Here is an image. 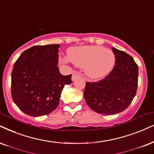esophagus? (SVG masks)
I'll use <instances>...</instances> for the list:
<instances>
[{"instance_id":"34e87169","label":"esophagus","mask_w":154,"mask_h":154,"mask_svg":"<svg viewBox=\"0 0 154 154\" xmlns=\"http://www.w3.org/2000/svg\"><path fill=\"white\" fill-rule=\"evenodd\" d=\"M78 75H79V73L77 72H76V71L74 72L72 75V80H75L76 77H77Z\"/></svg>"}]
</instances>
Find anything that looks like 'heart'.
Returning a JSON list of instances; mask_svg holds the SVG:
<instances>
[{
	"label": "heart",
	"instance_id": "b5f03b06",
	"mask_svg": "<svg viewBox=\"0 0 154 154\" xmlns=\"http://www.w3.org/2000/svg\"><path fill=\"white\" fill-rule=\"evenodd\" d=\"M67 57H62L63 63L68 60L74 65L84 68L87 77L100 79L108 75L115 63V55L112 50L102 46L86 45L70 48L67 50Z\"/></svg>",
	"mask_w": 154,
	"mask_h": 154
}]
</instances>
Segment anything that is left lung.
Segmentation results:
<instances>
[{"instance_id": "8db88e82", "label": "left lung", "mask_w": 154, "mask_h": 154, "mask_svg": "<svg viewBox=\"0 0 154 154\" xmlns=\"http://www.w3.org/2000/svg\"><path fill=\"white\" fill-rule=\"evenodd\" d=\"M115 65L103 79L87 82L84 97L87 105L99 114L112 115L123 112L137 94L139 67L133 57L112 48Z\"/></svg>"}]
</instances>
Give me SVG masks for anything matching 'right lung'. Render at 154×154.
<instances>
[{"label":"right lung","instance_id":"add662e5","mask_svg":"<svg viewBox=\"0 0 154 154\" xmlns=\"http://www.w3.org/2000/svg\"><path fill=\"white\" fill-rule=\"evenodd\" d=\"M60 45H35L25 50L17 58L11 74V95L25 114L41 116L59 106L65 85L72 75L63 76L57 66Z\"/></svg>","mask_w":154,"mask_h":154}]
</instances>
